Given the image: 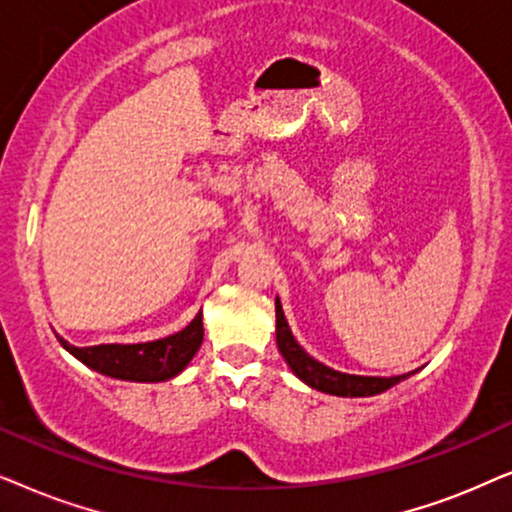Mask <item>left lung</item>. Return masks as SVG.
<instances>
[{"label": "left lung", "instance_id": "left-lung-1", "mask_svg": "<svg viewBox=\"0 0 512 512\" xmlns=\"http://www.w3.org/2000/svg\"><path fill=\"white\" fill-rule=\"evenodd\" d=\"M276 344L285 363L295 374L297 379H302L306 386L316 388L320 393L339 395V398H365V395H377L384 393L388 388L400 384V381L410 377L414 372L398 374V377H363V374H346L339 370H332L309 356L302 346L297 344L295 335H292L288 320H285L281 299L276 297Z\"/></svg>", "mask_w": 512, "mask_h": 512}]
</instances>
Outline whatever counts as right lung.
Wrapping results in <instances>:
<instances>
[{
	"label": "right lung",
	"mask_w": 512,
	"mask_h": 512,
	"mask_svg": "<svg viewBox=\"0 0 512 512\" xmlns=\"http://www.w3.org/2000/svg\"><path fill=\"white\" fill-rule=\"evenodd\" d=\"M56 337L65 351H70L86 367L105 374V377L154 384V381L177 377L192 363L203 342V313H196V318L185 330L142 344H98L79 349L60 335Z\"/></svg>",
	"instance_id": "obj_1"
}]
</instances>
